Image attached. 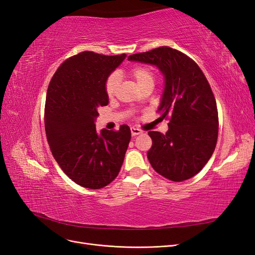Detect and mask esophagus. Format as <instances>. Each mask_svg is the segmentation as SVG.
I'll return each instance as SVG.
<instances>
[{
	"mask_svg": "<svg viewBox=\"0 0 255 255\" xmlns=\"http://www.w3.org/2000/svg\"><path fill=\"white\" fill-rule=\"evenodd\" d=\"M130 133H132V136L134 137V136L141 134L142 130H140L139 128H130Z\"/></svg>",
	"mask_w": 255,
	"mask_h": 255,
	"instance_id": "34e87169",
	"label": "esophagus"
}]
</instances>
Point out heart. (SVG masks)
<instances>
[{
	"instance_id": "1",
	"label": "heart",
	"mask_w": 255,
	"mask_h": 255,
	"mask_svg": "<svg viewBox=\"0 0 255 255\" xmlns=\"http://www.w3.org/2000/svg\"><path fill=\"white\" fill-rule=\"evenodd\" d=\"M129 75L130 78L135 81L137 86L139 88H142L148 84L154 85V72L149 67H143V66L135 67L130 70ZM118 85H119V75L117 73L111 74L105 83L106 95L109 97H112L116 92V90H117Z\"/></svg>"
}]
</instances>
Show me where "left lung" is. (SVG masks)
I'll use <instances>...</instances> for the list:
<instances>
[{
    "mask_svg": "<svg viewBox=\"0 0 255 255\" xmlns=\"http://www.w3.org/2000/svg\"><path fill=\"white\" fill-rule=\"evenodd\" d=\"M155 66L164 76L158 111L170 116L166 134L150 130L148 159L166 179L182 182L196 175L213 155L218 137L217 104L201 69L182 52L160 47L128 57Z\"/></svg>",
    "mask_w": 255,
    "mask_h": 255,
    "instance_id": "1",
    "label": "left lung"
}]
</instances>
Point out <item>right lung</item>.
Instances as JSON below:
<instances>
[{"label":"right lung","instance_id":"1","mask_svg":"<svg viewBox=\"0 0 255 255\" xmlns=\"http://www.w3.org/2000/svg\"><path fill=\"white\" fill-rule=\"evenodd\" d=\"M85 51L65 60L50 82L44 128L54 158L78 185L105 187L117 177L130 140L123 125L114 132L98 130V109L110 102L105 83L126 59Z\"/></svg>","mask_w":255,"mask_h":255}]
</instances>
